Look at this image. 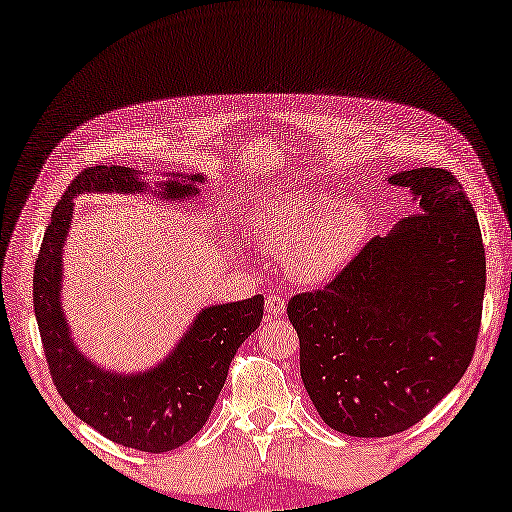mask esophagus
<instances>
[{
	"instance_id": "34e87169",
	"label": "esophagus",
	"mask_w": 512,
	"mask_h": 512,
	"mask_svg": "<svg viewBox=\"0 0 512 512\" xmlns=\"http://www.w3.org/2000/svg\"><path fill=\"white\" fill-rule=\"evenodd\" d=\"M286 312V299L277 295V292H270L266 295V314L268 317H281Z\"/></svg>"
}]
</instances>
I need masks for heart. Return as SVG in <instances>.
Listing matches in <instances>:
<instances>
[{
  "label": "heart",
  "instance_id": "obj_1",
  "mask_svg": "<svg viewBox=\"0 0 512 512\" xmlns=\"http://www.w3.org/2000/svg\"><path fill=\"white\" fill-rule=\"evenodd\" d=\"M369 215L361 204L319 191H295L257 206L253 233L273 253H286L288 273L306 286L334 279L361 250Z\"/></svg>",
  "mask_w": 512,
  "mask_h": 512
}]
</instances>
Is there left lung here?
<instances>
[{
	"instance_id": "obj_1",
	"label": "left lung",
	"mask_w": 512,
	"mask_h": 512,
	"mask_svg": "<svg viewBox=\"0 0 512 512\" xmlns=\"http://www.w3.org/2000/svg\"><path fill=\"white\" fill-rule=\"evenodd\" d=\"M416 215L374 237L325 290L288 301L301 380L323 422L387 438L420 422L469 367L482 321L480 224L447 169L387 178Z\"/></svg>"
}]
</instances>
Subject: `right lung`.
<instances>
[{
  "mask_svg": "<svg viewBox=\"0 0 512 512\" xmlns=\"http://www.w3.org/2000/svg\"><path fill=\"white\" fill-rule=\"evenodd\" d=\"M202 173H171L156 182L154 195L167 202L198 198ZM136 169L118 165L88 167L72 180L57 202L35 264V317L54 387L76 418L116 444L147 453L182 447L209 420L224 387L237 347L253 334L264 314V297L202 308L176 347L149 369L118 374L85 356L65 319L63 246L70 233L74 198L81 193L149 191Z\"/></svg>",
  "mask_w": 512,
  "mask_h": 512,
  "instance_id": "obj_1",
  "label": "right lung"
}]
</instances>
